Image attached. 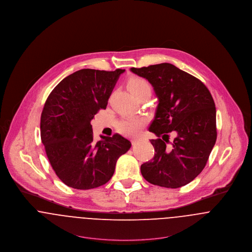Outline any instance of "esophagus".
Wrapping results in <instances>:
<instances>
[{
    "mask_svg": "<svg viewBox=\"0 0 252 252\" xmlns=\"http://www.w3.org/2000/svg\"><path fill=\"white\" fill-rule=\"evenodd\" d=\"M140 140L139 139H132L131 140V144H132V146H135L136 144H138V142H139Z\"/></svg>",
    "mask_w": 252,
    "mask_h": 252,
    "instance_id": "esophagus-1",
    "label": "esophagus"
}]
</instances>
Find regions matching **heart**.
<instances>
[{
  "label": "heart",
  "mask_w": 252,
  "mask_h": 252,
  "mask_svg": "<svg viewBox=\"0 0 252 252\" xmlns=\"http://www.w3.org/2000/svg\"><path fill=\"white\" fill-rule=\"evenodd\" d=\"M127 88L135 97L139 96L144 92H150V86L147 80L140 77H132L127 82ZM146 124V119L143 117H129L124 119L119 123V129L126 134L136 133L144 125Z\"/></svg>",
  "instance_id": "obj_1"
}]
</instances>
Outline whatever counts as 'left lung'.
<instances>
[{
  "mask_svg": "<svg viewBox=\"0 0 252 252\" xmlns=\"http://www.w3.org/2000/svg\"><path fill=\"white\" fill-rule=\"evenodd\" d=\"M130 70L148 80L159 103L148 128L158 137L150 140L154 157L141 165V173L155 186L167 189L186 186L202 172L216 142L213 98L199 79L171 63ZM169 133L176 138L167 146Z\"/></svg>",
  "mask_w": 252,
  "mask_h": 252,
  "instance_id": "8db88e82",
  "label": "left lung"
}]
</instances>
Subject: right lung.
<instances>
[{
  "instance_id": "obj_1",
  "label": "right lung",
  "mask_w": 252,
  "mask_h": 252,
  "mask_svg": "<svg viewBox=\"0 0 252 252\" xmlns=\"http://www.w3.org/2000/svg\"><path fill=\"white\" fill-rule=\"evenodd\" d=\"M125 69L105 71L85 68L68 75L51 91L41 115V139L60 180L76 189H90L107 183L119 157L131 144L114 134L93 141L94 115L105 109Z\"/></svg>"
}]
</instances>
